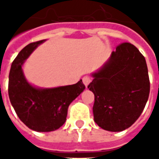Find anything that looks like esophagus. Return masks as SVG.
<instances>
[{"label":"esophagus","instance_id":"34e87169","mask_svg":"<svg viewBox=\"0 0 159 159\" xmlns=\"http://www.w3.org/2000/svg\"><path fill=\"white\" fill-rule=\"evenodd\" d=\"M82 81H83V83H84V85H85L86 87H88L89 83L92 81V79H91V78L89 76H85L82 78Z\"/></svg>","mask_w":159,"mask_h":159}]
</instances>
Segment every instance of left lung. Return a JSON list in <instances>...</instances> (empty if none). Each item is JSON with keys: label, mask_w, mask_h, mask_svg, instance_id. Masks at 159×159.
Listing matches in <instances>:
<instances>
[{"label": "left lung", "mask_w": 159, "mask_h": 159, "mask_svg": "<svg viewBox=\"0 0 159 159\" xmlns=\"http://www.w3.org/2000/svg\"><path fill=\"white\" fill-rule=\"evenodd\" d=\"M88 88L95 95L93 113L101 128L120 132L141 116L150 95L145 58L135 46L123 42L97 72Z\"/></svg>", "instance_id": "left-lung-1"}]
</instances>
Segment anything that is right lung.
Here are the masks:
<instances>
[{
  "label": "right lung",
  "mask_w": 159,
  "mask_h": 159,
  "mask_svg": "<svg viewBox=\"0 0 159 159\" xmlns=\"http://www.w3.org/2000/svg\"><path fill=\"white\" fill-rule=\"evenodd\" d=\"M45 40L25 46L11 64L9 75V97L16 115L30 129L55 131L64 125L70 103L85 89L82 80L54 89H37L30 85L22 65L34 49Z\"/></svg>",
  "instance_id": "1"
}]
</instances>
